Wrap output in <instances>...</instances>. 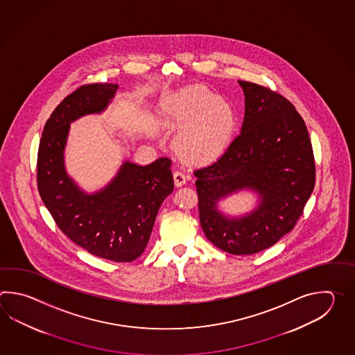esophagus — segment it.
Segmentation results:
<instances>
[{"mask_svg": "<svg viewBox=\"0 0 355 355\" xmlns=\"http://www.w3.org/2000/svg\"><path fill=\"white\" fill-rule=\"evenodd\" d=\"M188 175H185L184 173H181V171H175V185H176V187H182V185L187 182V180H188Z\"/></svg>", "mask_w": 355, "mask_h": 355, "instance_id": "34e87169", "label": "esophagus"}]
</instances>
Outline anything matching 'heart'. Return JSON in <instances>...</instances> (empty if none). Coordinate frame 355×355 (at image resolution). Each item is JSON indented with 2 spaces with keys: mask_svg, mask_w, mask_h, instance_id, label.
<instances>
[{
  "mask_svg": "<svg viewBox=\"0 0 355 355\" xmlns=\"http://www.w3.org/2000/svg\"><path fill=\"white\" fill-rule=\"evenodd\" d=\"M176 116L182 124H191L181 137V146L193 157H211L218 153L234 125L232 110L222 105L216 94L202 87L189 91L181 100Z\"/></svg>",
  "mask_w": 355,
  "mask_h": 355,
  "instance_id": "heart-1",
  "label": "heart"
}]
</instances>
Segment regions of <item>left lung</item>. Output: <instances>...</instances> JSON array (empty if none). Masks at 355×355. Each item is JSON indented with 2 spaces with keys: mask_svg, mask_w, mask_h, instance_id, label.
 <instances>
[{
  "mask_svg": "<svg viewBox=\"0 0 355 355\" xmlns=\"http://www.w3.org/2000/svg\"><path fill=\"white\" fill-rule=\"evenodd\" d=\"M245 94L241 133L216 162L194 171L204 234L232 255H252L291 232L315 188L309 130L295 105L257 83L239 81ZM250 188L261 198L243 218L218 211L222 197Z\"/></svg>",
  "mask_w": 355,
  "mask_h": 355,
  "instance_id": "8db88e82",
  "label": "left lung"
}]
</instances>
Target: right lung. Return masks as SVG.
Masks as SVG:
<instances>
[{"instance_id":"right-lung-1","label":"right lung","mask_w":355,"mask_h":355,"mask_svg":"<svg viewBox=\"0 0 355 355\" xmlns=\"http://www.w3.org/2000/svg\"><path fill=\"white\" fill-rule=\"evenodd\" d=\"M116 83H89L69 94L46 121L40 139L37 182L43 203L71 241L95 257L129 263L144 254L159 207L174 190L171 159L147 166L125 161L112 182L92 196L68 176L63 151L69 123L106 109Z\"/></svg>"}]
</instances>
